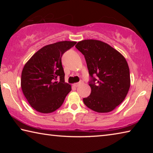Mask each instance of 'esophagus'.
Masks as SVG:
<instances>
[{
  "label": "esophagus",
  "mask_w": 153,
  "mask_h": 153,
  "mask_svg": "<svg viewBox=\"0 0 153 153\" xmlns=\"http://www.w3.org/2000/svg\"><path fill=\"white\" fill-rule=\"evenodd\" d=\"M82 82H83L82 81H80L79 82H77V83H76V84H74V86L75 87H77V86H79V85H80V84H81Z\"/></svg>",
  "instance_id": "34e87169"
}]
</instances>
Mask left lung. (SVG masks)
<instances>
[{
  "label": "left lung",
  "mask_w": 153,
  "mask_h": 153,
  "mask_svg": "<svg viewBox=\"0 0 153 153\" xmlns=\"http://www.w3.org/2000/svg\"><path fill=\"white\" fill-rule=\"evenodd\" d=\"M76 47L84 55L91 77V93L84 98V103L98 113L112 111L123 101L130 87L129 69L125 57L100 40H82Z\"/></svg>",
  "instance_id": "left-lung-1"
}]
</instances>
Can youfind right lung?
Returning <instances> with one entry per match:
<instances>
[{
    "label": "right lung",
    "instance_id": "obj_1",
    "mask_svg": "<svg viewBox=\"0 0 153 153\" xmlns=\"http://www.w3.org/2000/svg\"><path fill=\"white\" fill-rule=\"evenodd\" d=\"M61 41L46 45L31 57L24 67L21 86L32 107L42 113H50L61 107L71 90L65 82L61 57L76 45Z\"/></svg>",
    "mask_w": 153,
    "mask_h": 153
}]
</instances>
